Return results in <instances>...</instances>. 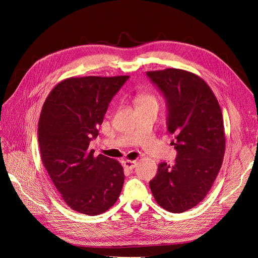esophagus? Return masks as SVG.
<instances>
[{
  "label": "esophagus",
  "mask_w": 258,
  "mask_h": 258,
  "mask_svg": "<svg viewBox=\"0 0 258 258\" xmlns=\"http://www.w3.org/2000/svg\"><path fill=\"white\" fill-rule=\"evenodd\" d=\"M136 166H137V160H124L123 161V167L129 169V170L135 169Z\"/></svg>",
  "instance_id": "obj_1"
}]
</instances>
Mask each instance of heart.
<instances>
[{"label":"heart","mask_w":258,"mask_h":258,"mask_svg":"<svg viewBox=\"0 0 258 258\" xmlns=\"http://www.w3.org/2000/svg\"><path fill=\"white\" fill-rule=\"evenodd\" d=\"M151 101H156L155 98L151 95H139L138 96V103L142 104L146 102H151Z\"/></svg>","instance_id":"b5f03b06"}]
</instances>
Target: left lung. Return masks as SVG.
I'll return each instance as SVG.
<instances>
[{"instance_id":"obj_1","label":"left lung","mask_w":258,"mask_h":258,"mask_svg":"<svg viewBox=\"0 0 258 258\" xmlns=\"http://www.w3.org/2000/svg\"><path fill=\"white\" fill-rule=\"evenodd\" d=\"M168 105V131L175 140L174 166L161 162L150 182L157 204L182 213L206 198L220 172L226 138L221 106L197 74L169 68L146 72Z\"/></svg>"}]
</instances>
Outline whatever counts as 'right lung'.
Instances as JSON below:
<instances>
[{"label":"right lung","mask_w":258,"mask_h":258,"mask_svg":"<svg viewBox=\"0 0 258 258\" xmlns=\"http://www.w3.org/2000/svg\"><path fill=\"white\" fill-rule=\"evenodd\" d=\"M128 79L69 77L54 86L42 107L37 134L43 165L62 199L79 213L102 214L121 192L122 166L102 154L93 155L89 143Z\"/></svg>","instance_id":"add662e5"}]
</instances>
